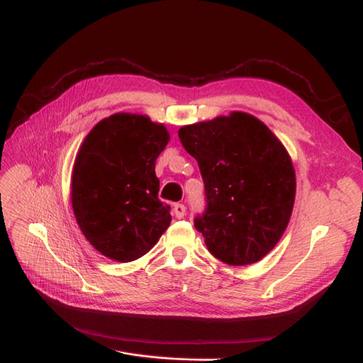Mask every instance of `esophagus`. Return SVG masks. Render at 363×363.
<instances>
[{"mask_svg":"<svg viewBox=\"0 0 363 363\" xmlns=\"http://www.w3.org/2000/svg\"><path fill=\"white\" fill-rule=\"evenodd\" d=\"M173 214L176 216V219H182L185 216V205L184 203H174L173 205Z\"/></svg>","mask_w":363,"mask_h":363,"instance_id":"1","label":"esophagus"}]
</instances>
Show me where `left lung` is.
<instances>
[{"mask_svg":"<svg viewBox=\"0 0 363 363\" xmlns=\"http://www.w3.org/2000/svg\"><path fill=\"white\" fill-rule=\"evenodd\" d=\"M178 135L203 179L206 208L194 228L208 251L231 266L262 260L281 239L295 202V170L281 141L246 112L184 126Z\"/></svg>","mask_w":363,"mask_h":363,"instance_id":"8db88e82","label":"left lung"}]
</instances>
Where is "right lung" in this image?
Returning <instances> with one entry per match:
<instances>
[{"mask_svg": "<svg viewBox=\"0 0 363 363\" xmlns=\"http://www.w3.org/2000/svg\"><path fill=\"white\" fill-rule=\"evenodd\" d=\"M169 140L162 124L120 112L99 121L82 143L72 167V211L86 240L111 260L147 254L172 222L155 174Z\"/></svg>", "mask_w": 363, "mask_h": 363, "instance_id": "right-lung-1", "label": "right lung"}]
</instances>
